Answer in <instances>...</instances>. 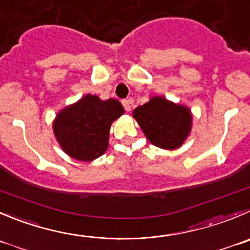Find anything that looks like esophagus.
I'll return each instance as SVG.
<instances>
[{
  "label": "esophagus",
  "instance_id": "obj_1",
  "mask_svg": "<svg viewBox=\"0 0 250 250\" xmlns=\"http://www.w3.org/2000/svg\"><path fill=\"white\" fill-rule=\"evenodd\" d=\"M132 104H134V99H132V98H129V99H125V101H123V105H124V108H125V110H126V111L131 110Z\"/></svg>",
  "mask_w": 250,
  "mask_h": 250
}]
</instances>
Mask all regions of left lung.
Returning a JSON list of instances; mask_svg holds the SVG:
<instances>
[{"instance_id": "1", "label": "left lung", "mask_w": 250, "mask_h": 250, "mask_svg": "<svg viewBox=\"0 0 250 250\" xmlns=\"http://www.w3.org/2000/svg\"><path fill=\"white\" fill-rule=\"evenodd\" d=\"M132 116L148 141L159 148H179L191 131V110L165 97H151L147 103L132 111Z\"/></svg>"}]
</instances>
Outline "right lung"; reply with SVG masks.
<instances>
[{"instance_id":"right-lung-1","label":"right lung","mask_w":250,"mask_h":250,"mask_svg":"<svg viewBox=\"0 0 250 250\" xmlns=\"http://www.w3.org/2000/svg\"><path fill=\"white\" fill-rule=\"evenodd\" d=\"M125 113L116 99L102 101L85 94L61 109L52 121V130L62 151L71 158L92 162L105 153L113 121Z\"/></svg>"}]
</instances>
